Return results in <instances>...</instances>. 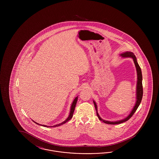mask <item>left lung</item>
I'll return each instance as SVG.
<instances>
[{"label": "left lung", "instance_id": "obj_1", "mask_svg": "<svg viewBox=\"0 0 159 159\" xmlns=\"http://www.w3.org/2000/svg\"><path fill=\"white\" fill-rule=\"evenodd\" d=\"M120 55L121 56L122 58H131L133 59L134 62L135 63V66L136 67V73H137V82H136V102L135 106L134 107L133 109L132 110V111H130V113H129L128 116L124 118L123 119H121L120 120L118 121H107V120H103L99 115L98 113V107H97V105L95 102V101H93L94 106L95 107V110L97 111V116L98 117L99 119L101 121H102L104 123H107V124H110V125H116V124H120L121 123H123L125 121H126L128 120L129 119L133 116V114L135 113V112L136 111L137 108H138V107L139 106V104H141V100L143 98V76H142V72H141V69L140 68L138 62H137V60H136V57L134 55V53L131 52H125L124 53H121L120 54Z\"/></svg>", "mask_w": 159, "mask_h": 159}]
</instances>
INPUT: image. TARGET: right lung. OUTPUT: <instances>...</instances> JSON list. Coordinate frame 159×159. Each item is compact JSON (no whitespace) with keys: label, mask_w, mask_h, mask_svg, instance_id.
I'll return each instance as SVG.
<instances>
[{"label":"right lung","mask_w":159,"mask_h":159,"mask_svg":"<svg viewBox=\"0 0 159 159\" xmlns=\"http://www.w3.org/2000/svg\"><path fill=\"white\" fill-rule=\"evenodd\" d=\"M77 99H78V96H77L76 98H75V99L73 100V102H72V104H71V107H70V114H69V115H68V117L66 119V120H65V121H62V123H59V124H57V125H53V126H46V125H40V124H39L38 123H36V122H35V121H34V120H33V121H34L35 123H36V124H38L39 125H40V126H45V127H57V126H60L61 125H63V124H64V123H66V122H67V121H69L71 118H72V117H73V113H74V111H75V107H76V103H77Z\"/></svg>","instance_id":"add662e5"}]
</instances>
